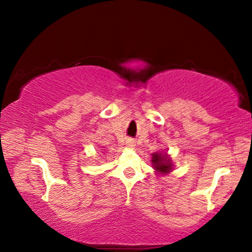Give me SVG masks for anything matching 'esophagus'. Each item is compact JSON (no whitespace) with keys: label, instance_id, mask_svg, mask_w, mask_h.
Here are the masks:
<instances>
[{"label":"esophagus","instance_id":"34e87169","mask_svg":"<svg viewBox=\"0 0 252 252\" xmlns=\"http://www.w3.org/2000/svg\"><path fill=\"white\" fill-rule=\"evenodd\" d=\"M126 144H127V147L133 148V147H135V141H134L133 139H127Z\"/></svg>","mask_w":252,"mask_h":252}]
</instances>
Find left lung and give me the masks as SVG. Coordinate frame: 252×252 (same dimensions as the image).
<instances>
[{
    "mask_svg": "<svg viewBox=\"0 0 252 252\" xmlns=\"http://www.w3.org/2000/svg\"><path fill=\"white\" fill-rule=\"evenodd\" d=\"M151 163L154 164L155 170L158 172H161V173H168L172 168L171 160L161 154H157V153L153 154V159H151Z\"/></svg>",
    "mask_w": 252,
    "mask_h": 252,
    "instance_id": "8db88e82",
    "label": "left lung"
}]
</instances>
